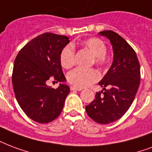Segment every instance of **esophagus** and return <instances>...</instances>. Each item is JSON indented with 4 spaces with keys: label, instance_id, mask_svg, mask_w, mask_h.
Listing matches in <instances>:
<instances>
[{
    "label": "esophagus",
    "instance_id": "1",
    "mask_svg": "<svg viewBox=\"0 0 152 152\" xmlns=\"http://www.w3.org/2000/svg\"><path fill=\"white\" fill-rule=\"evenodd\" d=\"M70 89H71L72 91H81L82 90L81 88H77V87L75 86H71L70 87Z\"/></svg>",
    "mask_w": 152,
    "mask_h": 152
}]
</instances>
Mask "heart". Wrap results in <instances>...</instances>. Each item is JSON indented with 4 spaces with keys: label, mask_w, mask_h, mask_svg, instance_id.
Instances as JSON below:
<instances>
[{
    "label": "heart",
    "mask_w": 152,
    "mask_h": 152,
    "mask_svg": "<svg viewBox=\"0 0 152 152\" xmlns=\"http://www.w3.org/2000/svg\"><path fill=\"white\" fill-rule=\"evenodd\" d=\"M82 46L93 55L95 63L104 67L108 63L107 56V46L98 37H90L81 43ZM60 62L64 68H70L75 64V49L71 45L64 46L60 53ZM100 77L99 72L94 69H84L76 68L72 70L67 76L68 82L78 88H84L96 82Z\"/></svg>",
    "instance_id": "obj_1"
}]
</instances>
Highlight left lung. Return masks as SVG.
<instances>
[{
  "mask_svg": "<svg viewBox=\"0 0 152 152\" xmlns=\"http://www.w3.org/2000/svg\"><path fill=\"white\" fill-rule=\"evenodd\" d=\"M99 34L112 43L114 59L99 83L104 91L96 92L85 109L95 122L107 124L120 119L131 107L140 86V65L135 50L118 33L106 30Z\"/></svg>",
  "mask_w": 152,
  "mask_h": 152,
  "instance_id": "left-lung-1",
  "label": "left lung"
}]
</instances>
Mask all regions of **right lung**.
<instances>
[{"mask_svg":"<svg viewBox=\"0 0 152 152\" xmlns=\"http://www.w3.org/2000/svg\"><path fill=\"white\" fill-rule=\"evenodd\" d=\"M68 39L45 32L27 43L15 59L12 81L16 99L23 112L36 122H51L63 110L69 87L61 84L57 88H52L47 82L66 80L60 53L69 43Z\"/></svg>","mask_w":152,"mask_h":152,"instance_id":"1","label":"right lung"}]
</instances>
